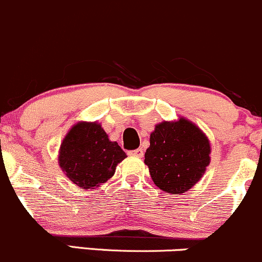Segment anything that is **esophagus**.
Masks as SVG:
<instances>
[{"label":"esophagus","instance_id":"esophagus-1","mask_svg":"<svg viewBox=\"0 0 262 262\" xmlns=\"http://www.w3.org/2000/svg\"><path fill=\"white\" fill-rule=\"evenodd\" d=\"M130 156H136V157H142L143 156V150L142 148H136V150L128 151Z\"/></svg>","mask_w":262,"mask_h":262}]
</instances>
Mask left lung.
Segmentation results:
<instances>
[{"label": "left lung", "mask_w": 262, "mask_h": 262, "mask_svg": "<svg viewBox=\"0 0 262 262\" xmlns=\"http://www.w3.org/2000/svg\"><path fill=\"white\" fill-rule=\"evenodd\" d=\"M145 164L157 187L168 193H184L206 171L210 142L204 132L186 119L164 121L151 134Z\"/></svg>", "instance_id": "obj_1"}]
</instances>
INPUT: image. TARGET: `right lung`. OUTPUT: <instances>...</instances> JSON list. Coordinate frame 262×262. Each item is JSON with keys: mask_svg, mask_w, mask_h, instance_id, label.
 Masks as SVG:
<instances>
[{"mask_svg": "<svg viewBox=\"0 0 262 262\" xmlns=\"http://www.w3.org/2000/svg\"><path fill=\"white\" fill-rule=\"evenodd\" d=\"M125 157L119 143L110 141L100 123L78 122L61 143L58 161L74 184L94 188L114 176Z\"/></svg>", "mask_w": 262, "mask_h": 262, "instance_id": "1", "label": "right lung"}]
</instances>
